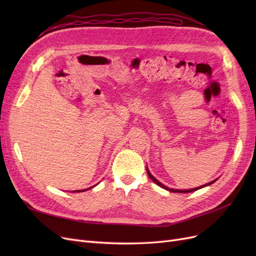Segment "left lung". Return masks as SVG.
Returning <instances> with one entry per match:
<instances>
[{
  "instance_id": "1",
  "label": "left lung",
  "mask_w": 256,
  "mask_h": 256,
  "mask_svg": "<svg viewBox=\"0 0 256 256\" xmlns=\"http://www.w3.org/2000/svg\"><path fill=\"white\" fill-rule=\"evenodd\" d=\"M146 171H147V174H148V176H150V180L156 184H158L159 187H161V188H164V189H166V190H168V191H171V192H178V193H188V192H192V191H196V190H198V189H200V188H204V187H206V186H209V184H214L216 180H212V182H208L207 184H203V186H200V187H198V188H193V189H189V190H178V189H171V188H168V187H166V186L164 184H161L160 182H158L156 178H154L152 174H150V170L146 168Z\"/></svg>"
}]
</instances>
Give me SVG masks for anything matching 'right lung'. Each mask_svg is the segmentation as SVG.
Wrapping results in <instances>:
<instances>
[{
  "label": "right lung",
  "mask_w": 256,
  "mask_h": 256,
  "mask_svg": "<svg viewBox=\"0 0 256 256\" xmlns=\"http://www.w3.org/2000/svg\"><path fill=\"white\" fill-rule=\"evenodd\" d=\"M95 186H96V184H95ZM92 187H94V186H92ZM92 187L88 188V189H85V190H76V191H72V192H84V191H86V190H88V189H92Z\"/></svg>",
  "instance_id": "add662e5"
}]
</instances>
